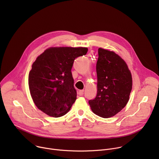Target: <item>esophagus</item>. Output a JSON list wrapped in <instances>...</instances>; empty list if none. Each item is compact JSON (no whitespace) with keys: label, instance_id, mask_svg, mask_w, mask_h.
Segmentation results:
<instances>
[{"label":"esophagus","instance_id":"esophagus-1","mask_svg":"<svg viewBox=\"0 0 159 159\" xmlns=\"http://www.w3.org/2000/svg\"><path fill=\"white\" fill-rule=\"evenodd\" d=\"M78 94H79L80 96H83V94H84V90H80L79 91V93H78Z\"/></svg>","mask_w":159,"mask_h":159}]
</instances>
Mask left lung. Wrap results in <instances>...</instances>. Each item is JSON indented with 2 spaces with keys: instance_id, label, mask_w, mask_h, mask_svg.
Instances as JSON below:
<instances>
[{
  "instance_id": "left-lung-1",
  "label": "left lung",
  "mask_w": 159,
  "mask_h": 159,
  "mask_svg": "<svg viewBox=\"0 0 159 159\" xmlns=\"http://www.w3.org/2000/svg\"><path fill=\"white\" fill-rule=\"evenodd\" d=\"M98 55V93L89 104L94 114L109 118L127 104L132 89V76L126 63L115 52L99 48Z\"/></svg>"
}]
</instances>
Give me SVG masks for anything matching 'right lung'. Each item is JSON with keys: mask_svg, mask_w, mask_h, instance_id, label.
<instances>
[{"mask_svg": "<svg viewBox=\"0 0 159 159\" xmlns=\"http://www.w3.org/2000/svg\"><path fill=\"white\" fill-rule=\"evenodd\" d=\"M87 51L85 47H50L36 58L29 73L28 85L39 110L55 118L70 111L77 99L72 67L75 59Z\"/></svg>", "mask_w": 159, "mask_h": 159, "instance_id": "right-lung-1", "label": "right lung"}]
</instances>
